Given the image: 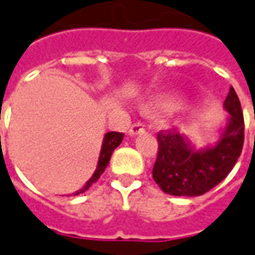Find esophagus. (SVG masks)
<instances>
[{
	"mask_svg": "<svg viewBox=\"0 0 255 255\" xmlns=\"http://www.w3.org/2000/svg\"><path fill=\"white\" fill-rule=\"evenodd\" d=\"M145 131V129H144V126H142L141 124H134V125H131L130 126V129H129V136L131 137H134L137 136V134H141V133H144Z\"/></svg>",
	"mask_w": 255,
	"mask_h": 255,
	"instance_id": "1",
	"label": "esophagus"
}]
</instances>
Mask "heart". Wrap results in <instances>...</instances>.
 <instances>
[{
  "instance_id": "obj_1",
  "label": "heart",
  "mask_w": 255,
  "mask_h": 255,
  "mask_svg": "<svg viewBox=\"0 0 255 255\" xmlns=\"http://www.w3.org/2000/svg\"><path fill=\"white\" fill-rule=\"evenodd\" d=\"M182 106V99L176 93L166 92L152 96L147 102L142 103V113L145 115H169Z\"/></svg>"
}]
</instances>
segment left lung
I'll return each mask as SVG.
<instances>
[{
  "label": "left lung",
  "mask_w": 255,
  "mask_h": 255,
  "mask_svg": "<svg viewBox=\"0 0 255 255\" xmlns=\"http://www.w3.org/2000/svg\"><path fill=\"white\" fill-rule=\"evenodd\" d=\"M228 117L217 130L216 141L196 147L188 136L166 130L158 134V156L153 181L165 194L199 196L214 188L234 169L245 141V121L240 102L231 86L224 102Z\"/></svg>",
  "instance_id": "left-lung-1"
}]
</instances>
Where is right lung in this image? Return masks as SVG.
<instances>
[{"label":"right lung","instance_id":"1","mask_svg":"<svg viewBox=\"0 0 255 255\" xmlns=\"http://www.w3.org/2000/svg\"><path fill=\"white\" fill-rule=\"evenodd\" d=\"M124 140V133H117V131H108L104 134V138H103L102 149H100V156H99V160H97V167H96L93 176L90 177L89 180L86 181L84 187L81 189H78L77 192H74L73 195H79L84 194L86 189H89V187L92 184H95L100 176H102L104 170L107 169L108 163H110V159H111V155H113L114 149L118 147L119 144Z\"/></svg>","mask_w":255,"mask_h":255}]
</instances>
